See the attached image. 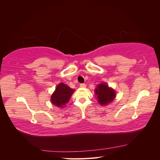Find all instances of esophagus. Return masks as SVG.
Masks as SVG:
<instances>
[{"label": "esophagus", "instance_id": "esophagus-1", "mask_svg": "<svg viewBox=\"0 0 160 160\" xmlns=\"http://www.w3.org/2000/svg\"><path fill=\"white\" fill-rule=\"evenodd\" d=\"M80 87H81V88H85V87H86V85L85 83H81L80 84Z\"/></svg>", "mask_w": 160, "mask_h": 160}]
</instances>
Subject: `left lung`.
I'll return each instance as SVG.
<instances>
[{
  "instance_id": "1",
  "label": "left lung",
  "mask_w": 160,
  "mask_h": 160,
  "mask_svg": "<svg viewBox=\"0 0 160 160\" xmlns=\"http://www.w3.org/2000/svg\"><path fill=\"white\" fill-rule=\"evenodd\" d=\"M98 102L101 105H106L113 101L116 96V92L112 88H109L105 83H100L95 89Z\"/></svg>"
}]
</instances>
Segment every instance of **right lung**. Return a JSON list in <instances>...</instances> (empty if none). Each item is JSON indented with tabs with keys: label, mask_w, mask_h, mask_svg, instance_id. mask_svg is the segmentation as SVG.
<instances>
[{
	"label": "right lung",
	"mask_w": 160,
	"mask_h": 160,
	"mask_svg": "<svg viewBox=\"0 0 160 160\" xmlns=\"http://www.w3.org/2000/svg\"><path fill=\"white\" fill-rule=\"evenodd\" d=\"M74 91V89L70 88L63 83H59L51 95V103L59 108H63V106L68 103Z\"/></svg>",
	"instance_id": "right-lung-1"
}]
</instances>
